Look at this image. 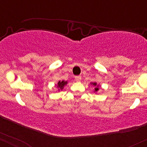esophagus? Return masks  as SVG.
<instances>
[{"label": "esophagus", "instance_id": "34e87169", "mask_svg": "<svg viewBox=\"0 0 147 147\" xmlns=\"http://www.w3.org/2000/svg\"><path fill=\"white\" fill-rule=\"evenodd\" d=\"M75 80L77 81V82H80V81L82 80V77H81V76H76Z\"/></svg>", "mask_w": 147, "mask_h": 147}]
</instances>
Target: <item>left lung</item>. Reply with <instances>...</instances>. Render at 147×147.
Instances as JSON below:
<instances>
[{"label":"left lung","mask_w":147,"mask_h":147,"mask_svg":"<svg viewBox=\"0 0 147 147\" xmlns=\"http://www.w3.org/2000/svg\"><path fill=\"white\" fill-rule=\"evenodd\" d=\"M91 84H92V85L95 86V92H97V91L99 90V85H97V83H95V82H94V83H91Z\"/></svg>","instance_id":"1"}]
</instances>
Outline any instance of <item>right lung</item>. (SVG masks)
<instances>
[{
    "instance_id": "obj_1",
    "label": "right lung",
    "mask_w": 147,
    "mask_h": 147,
    "mask_svg": "<svg viewBox=\"0 0 147 147\" xmlns=\"http://www.w3.org/2000/svg\"><path fill=\"white\" fill-rule=\"evenodd\" d=\"M68 84V82H66V81H59V82L57 83V87L58 88L59 90H63L64 86L66 85V84Z\"/></svg>"
}]
</instances>
